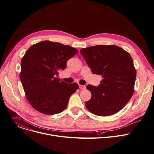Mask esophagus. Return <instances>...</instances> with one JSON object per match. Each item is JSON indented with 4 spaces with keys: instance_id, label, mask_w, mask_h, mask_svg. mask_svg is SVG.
Here are the masks:
<instances>
[{
    "instance_id": "34e87169",
    "label": "esophagus",
    "mask_w": 154,
    "mask_h": 154,
    "mask_svg": "<svg viewBox=\"0 0 154 154\" xmlns=\"http://www.w3.org/2000/svg\"><path fill=\"white\" fill-rule=\"evenodd\" d=\"M79 87L80 89H85V85H80V84H79Z\"/></svg>"
}]
</instances>
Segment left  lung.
<instances>
[{"label": "left lung", "instance_id": "left-lung-1", "mask_svg": "<svg viewBox=\"0 0 154 154\" xmlns=\"http://www.w3.org/2000/svg\"><path fill=\"white\" fill-rule=\"evenodd\" d=\"M80 52L92 73L103 80L98 86L88 85L91 99L88 110L97 116H108L123 108L134 94L136 70L131 55L115 45H97Z\"/></svg>", "mask_w": 154, "mask_h": 154}]
</instances>
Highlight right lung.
<instances>
[{
	"label": "right lung",
	"instance_id": "obj_1",
	"mask_svg": "<svg viewBox=\"0 0 154 154\" xmlns=\"http://www.w3.org/2000/svg\"><path fill=\"white\" fill-rule=\"evenodd\" d=\"M77 52L74 48L49 41L38 43L27 50L21 61L20 77L27 100L35 109L55 115L66 108L79 85L60 80L58 72Z\"/></svg>",
	"mask_w": 154,
	"mask_h": 154
}]
</instances>
